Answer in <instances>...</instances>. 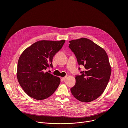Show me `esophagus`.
<instances>
[{"mask_svg": "<svg viewBox=\"0 0 128 128\" xmlns=\"http://www.w3.org/2000/svg\"><path fill=\"white\" fill-rule=\"evenodd\" d=\"M67 76H65V77H63V78H62V80H65L66 78H67Z\"/></svg>", "mask_w": 128, "mask_h": 128, "instance_id": "1", "label": "esophagus"}]
</instances>
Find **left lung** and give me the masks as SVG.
Segmentation results:
<instances>
[{
  "mask_svg": "<svg viewBox=\"0 0 128 128\" xmlns=\"http://www.w3.org/2000/svg\"><path fill=\"white\" fill-rule=\"evenodd\" d=\"M69 48L74 52L78 65L84 66L81 76H76V82L71 92L76 99L89 102L100 96L110 79L112 69L105 50L86 38L69 41ZM80 68H79V69Z\"/></svg>",
  "mask_w": 128,
  "mask_h": 128,
  "instance_id": "1",
  "label": "left lung"
}]
</instances>
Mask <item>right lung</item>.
<instances>
[{
	"label": "right lung",
	"mask_w": 128,
	"mask_h": 128,
	"mask_svg": "<svg viewBox=\"0 0 128 128\" xmlns=\"http://www.w3.org/2000/svg\"><path fill=\"white\" fill-rule=\"evenodd\" d=\"M65 40H40L26 48L18 62L16 76L24 92L42 100L50 96L58 88L60 78L45 70L52 67L53 57L62 48Z\"/></svg>",
	"instance_id": "right-lung-1"
}]
</instances>
